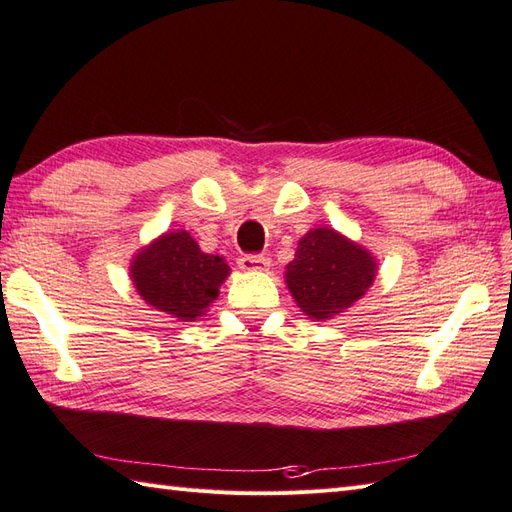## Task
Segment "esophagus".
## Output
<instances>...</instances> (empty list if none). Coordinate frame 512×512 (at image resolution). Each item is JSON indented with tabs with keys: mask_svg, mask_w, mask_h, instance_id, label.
Returning <instances> with one entry per match:
<instances>
[{
	"mask_svg": "<svg viewBox=\"0 0 512 512\" xmlns=\"http://www.w3.org/2000/svg\"><path fill=\"white\" fill-rule=\"evenodd\" d=\"M271 260L263 254H245L239 258V267L243 271H267Z\"/></svg>",
	"mask_w": 512,
	"mask_h": 512,
	"instance_id": "34e87169",
	"label": "esophagus"
}]
</instances>
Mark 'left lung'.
<instances>
[{
	"label": "left lung",
	"mask_w": 512,
	"mask_h": 512,
	"mask_svg": "<svg viewBox=\"0 0 512 512\" xmlns=\"http://www.w3.org/2000/svg\"><path fill=\"white\" fill-rule=\"evenodd\" d=\"M376 258L332 228H315L297 243L286 265V286L308 319L341 315L376 280Z\"/></svg>",
	"instance_id": "8db88e82"
}]
</instances>
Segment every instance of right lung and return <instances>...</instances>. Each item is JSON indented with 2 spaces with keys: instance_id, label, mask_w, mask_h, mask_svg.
Listing matches in <instances>:
<instances>
[{
  "instance_id": "obj_1",
  "label": "right lung",
  "mask_w": 512,
  "mask_h": 512,
  "mask_svg": "<svg viewBox=\"0 0 512 512\" xmlns=\"http://www.w3.org/2000/svg\"><path fill=\"white\" fill-rule=\"evenodd\" d=\"M230 267L204 254L186 230L167 232L132 258L130 276L149 306L180 321H195L219 297Z\"/></svg>"
}]
</instances>
